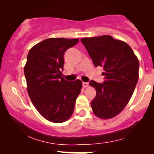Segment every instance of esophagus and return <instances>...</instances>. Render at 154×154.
Returning a JSON list of instances; mask_svg holds the SVG:
<instances>
[{
	"instance_id": "1",
	"label": "esophagus",
	"mask_w": 154,
	"mask_h": 154,
	"mask_svg": "<svg viewBox=\"0 0 154 154\" xmlns=\"http://www.w3.org/2000/svg\"><path fill=\"white\" fill-rule=\"evenodd\" d=\"M88 85H89V84H88V82H82V86H83V87H84V88H87Z\"/></svg>"
}]
</instances>
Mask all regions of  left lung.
Here are the masks:
<instances>
[{
    "mask_svg": "<svg viewBox=\"0 0 154 154\" xmlns=\"http://www.w3.org/2000/svg\"><path fill=\"white\" fill-rule=\"evenodd\" d=\"M81 41L95 66L104 70L103 83H89L96 90L92 109L98 117L110 119L119 114L131 98L138 80V59L128 44L110 35L82 38Z\"/></svg>",
    "mask_w": 154,
    "mask_h": 154,
    "instance_id": "obj_1",
    "label": "left lung"
}]
</instances>
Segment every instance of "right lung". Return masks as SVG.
I'll list each match as a JSON object with an SVG mask.
<instances>
[{"instance_id":"right-lung-1","label":"right lung","mask_w":154,"mask_h":154,"mask_svg":"<svg viewBox=\"0 0 154 154\" xmlns=\"http://www.w3.org/2000/svg\"><path fill=\"white\" fill-rule=\"evenodd\" d=\"M78 42L79 39L48 38L28 53L24 69L28 94L38 112L52 122H63L72 116L82 89V81L68 82L61 72L64 53Z\"/></svg>"}]
</instances>
